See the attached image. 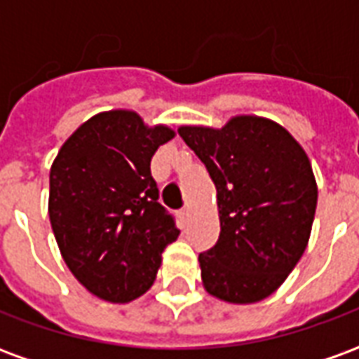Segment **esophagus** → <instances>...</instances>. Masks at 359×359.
Segmentation results:
<instances>
[{"label": "esophagus", "mask_w": 359, "mask_h": 359, "mask_svg": "<svg viewBox=\"0 0 359 359\" xmlns=\"http://www.w3.org/2000/svg\"><path fill=\"white\" fill-rule=\"evenodd\" d=\"M188 217H190V208L187 205V208H182V210L179 211V219L182 221V223H187Z\"/></svg>", "instance_id": "1"}]
</instances>
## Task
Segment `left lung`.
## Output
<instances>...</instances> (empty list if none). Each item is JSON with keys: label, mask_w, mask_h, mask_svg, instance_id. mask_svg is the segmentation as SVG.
<instances>
[{"label": "left lung", "mask_w": 359, "mask_h": 359, "mask_svg": "<svg viewBox=\"0 0 359 359\" xmlns=\"http://www.w3.org/2000/svg\"><path fill=\"white\" fill-rule=\"evenodd\" d=\"M179 134L217 188L221 234L198 257L203 288L229 304L264 300L308 246L317 205L308 154L285 126L256 115Z\"/></svg>", "instance_id": "left-lung-1"}]
</instances>
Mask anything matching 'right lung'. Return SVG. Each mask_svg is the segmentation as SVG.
<instances>
[{
	"label": "right lung",
	"mask_w": 359,
	"mask_h": 359,
	"mask_svg": "<svg viewBox=\"0 0 359 359\" xmlns=\"http://www.w3.org/2000/svg\"><path fill=\"white\" fill-rule=\"evenodd\" d=\"M175 138L136 111L97 113L74 130L50 171V221L76 280L113 304L138 298L156 280L179 229L159 200L149 161Z\"/></svg>",
	"instance_id": "right-lung-1"
}]
</instances>
